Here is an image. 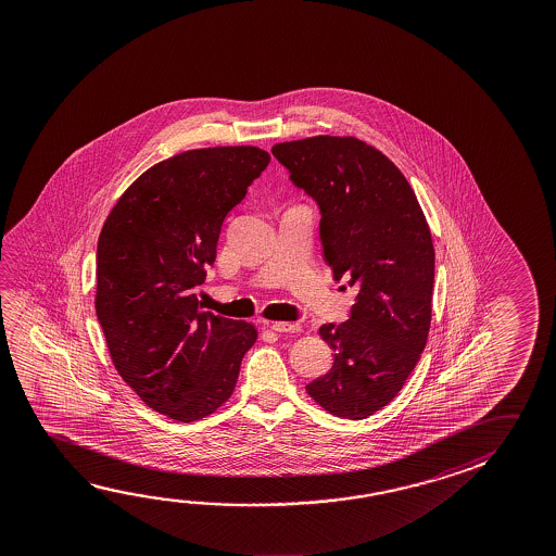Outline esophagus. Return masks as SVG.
I'll use <instances>...</instances> for the list:
<instances>
[{"mask_svg":"<svg viewBox=\"0 0 556 556\" xmlns=\"http://www.w3.org/2000/svg\"><path fill=\"white\" fill-rule=\"evenodd\" d=\"M271 329L277 331V333H296V331L301 329V326H299V324H292V321H275Z\"/></svg>","mask_w":556,"mask_h":556,"instance_id":"1","label":"esophagus"}]
</instances>
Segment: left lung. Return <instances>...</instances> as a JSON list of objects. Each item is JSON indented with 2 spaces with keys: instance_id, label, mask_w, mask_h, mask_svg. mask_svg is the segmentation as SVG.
<instances>
[{
  "instance_id": "obj_1",
  "label": "left lung",
  "mask_w": 556,
  "mask_h": 556,
  "mask_svg": "<svg viewBox=\"0 0 556 556\" xmlns=\"http://www.w3.org/2000/svg\"><path fill=\"white\" fill-rule=\"evenodd\" d=\"M271 153L318 201L326 262L358 291L351 318L319 328L336 358L306 392L336 417L366 419L401 392L427 345L434 285L427 217L400 168L356 137H306Z\"/></svg>"
}]
</instances>
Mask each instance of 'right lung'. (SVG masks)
<instances>
[{
    "mask_svg": "<svg viewBox=\"0 0 556 556\" xmlns=\"http://www.w3.org/2000/svg\"><path fill=\"white\" fill-rule=\"evenodd\" d=\"M269 161L252 146L184 151L147 168L102 225L94 308L110 358L168 419H205L227 403L257 339L254 324L201 309L195 289L228 211Z\"/></svg>",
    "mask_w": 556,
    "mask_h": 556,
    "instance_id": "right-lung-1",
    "label": "right lung"
}]
</instances>
